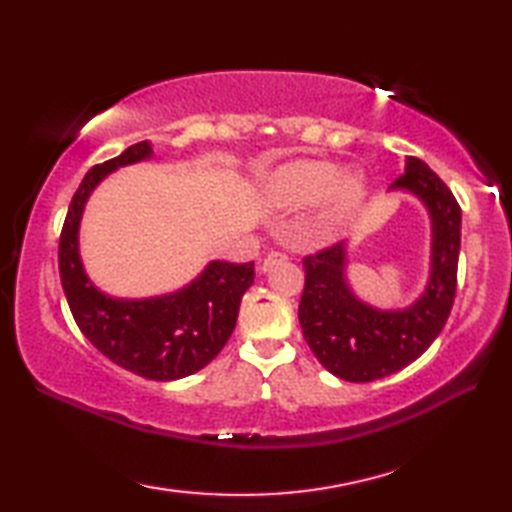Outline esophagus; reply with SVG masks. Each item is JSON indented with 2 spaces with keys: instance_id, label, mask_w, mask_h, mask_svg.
<instances>
[{
  "instance_id": "obj_1",
  "label": "esophagus",
  "mask_w": 512,
  "mask_h": 512,
  "mask_svg": "<svg viewBox=\"0 0 512 512\" xmlns=\"http://www.w3.org/2000/svg\"><path fill=\"white\" fill-rule=\"evenodd\" d=\"M284 259H286V255H284V253H279V250H273V253H268V255H266V259L262 262V270H264V273H268L270 268L277 266L279 262H284Z\"/></svg>"
}]
</instances>
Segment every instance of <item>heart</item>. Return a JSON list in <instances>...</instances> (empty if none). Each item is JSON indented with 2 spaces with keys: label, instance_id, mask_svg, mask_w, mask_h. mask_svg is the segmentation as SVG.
I'll use <instances>...</instances> for the list:
<instances>
[{
  "label": "heart",
  "instance_id": "heart-1",
  "mask_svg": "<svg viewBox=\"0 0 512 512\" xmlns=\"http://www.w3.org/2000/svg\"><path fill=\"white\" fill-rule=\"evenodd\" d=\"M264 195L279 209L299 211L321 202L319 220L328 231H343L358 220L369 202L363 171H343L328 160H292L277 167L264 182Z\"/></svg>",
  "mask_w": 512,
  "mask_h": 512
}]
</instances>
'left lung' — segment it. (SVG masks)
Returning <instances> with one entry per match:
<instances>
[{"label":"left lung","instance_id":"8db88e82","mask_svg":"<svg viewBox=\"0 0 512 512\" xmlns=\"http://www.w3.org/2000/svg\"><path fill=\"white\" fill-rule=\"evenodd\" d=\"M389 191L416 195L431 220L429 277L416 301L380 310L358 299L347 281L345 242L303 259V339L330 374L350 383L385 378L416 361L447 323L458 284L462 211L447 184L422 160L409 156L405 173Z\"/></svg>","mask_w":512,"mask_h":512}]
</instances>
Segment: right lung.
<instances>
[{
  "label": "right lung",
  "instance_id": "right-lung-1",
  "mask_svg": "<svg viewBox=\"0 0 512 512\" xmlns=\"http://www.w3.org/2000/svg\"><path fill=\"white\" fill-rule=\"evenodd\" d=\"M149 158L154 147L143 140L85 173L63 222L59 275L72 317L96 350L143 378L178 380L200 372L231 339L239 303L255 281V264L215 259L184 288L145 299H118L96 288L79 250L85 204L112 171Z\"/></svg>",
  "mask_w": 512,
  "mask_h": 512
}]
</instances>
